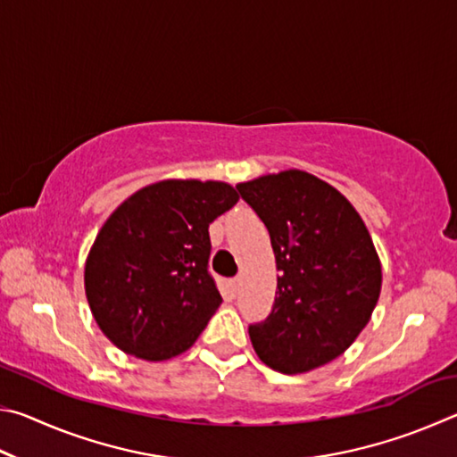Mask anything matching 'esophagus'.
<instances>
[{"mask_svg":"<svg viewBox=\"0 0 457 457\" xmlns=\"http://www.w3.org/2000/svg\"><path fill=\"white\" fill-rule=\"evenodd\" d=\"M231 290L234 292L239 290V278H234V280H231Z\"/></svg>","mask_w":457,"mask_h":457,"instance_id":"1","label":"esophagus"}]
</instances>
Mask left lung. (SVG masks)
Here are the masks:
<instances>
[{"label":"left lung","mask_w":457,"mask_h":457,"mask_svg":"<svg viewBox=\"0 0 457 457\" xmlns=\"http://www.w3.org/2000/svg\"><path fill=\"white\" fill-rule=\"evenodd\" d=\"M270 231L280 270L268 319L252 324L253 351L280 373L335 361L367 327L381 294V260L343 193L300 169L236 185Z\"/></svg>","instance_id":"1"}]
</instances>
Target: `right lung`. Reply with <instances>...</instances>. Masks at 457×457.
<instances>
[{
    "instance_id": "right-lung-1",
    "label": "right lung",
    "mask_w": 457,
    "mask_h": 457,
    "mask_svg": "<svg viewBox=\"0 0 457 457\" xmlns=\"http://www.w3.org/2000/svg\"><path fill=\"white\" fill-rule=\"evenodd\" d=\"M237 199L226 181L163 179L108 215L88 252L84 290L114 346L151 362L193 346L221 304L207 272V229Z\"/></svg>"
}]
</instances>
